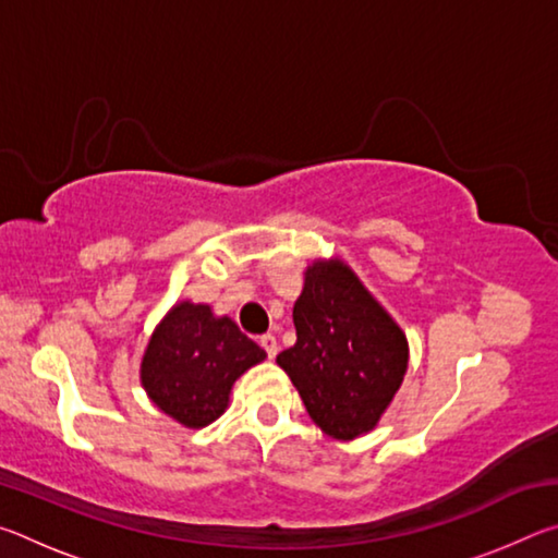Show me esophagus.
Wrapping results in <instances>:
<instances>
[{
	"mask_svg": "<svg viewBox=\"0 0 558 558\" xmlns=\"http://www.w3.org/2000/svg\"><path fill=\"white\" fill-rule=\"evenodd\" d=\"M260 347L266 349V354L270 356V359H276V354H278V339H276V335H263L260 337Z\"/></svg>",
	"mask_w": 558,
	"mask_h": 558,
	"instance_id": "esophagus-1",
	"label": "esophagus"
}]
</instances>
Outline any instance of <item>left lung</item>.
Masks as SVG:
<instances>
[{
  "label": "left lung",
  "mask_w": 558,
  "mask_h": 558,
  "mask_svg": "<svg viewBox=\"0 0 558 558\" xmlns=\"http://www.w3.org/2000/svg\"><path fill=\"white\" fill-rule=\"evenodd\" d=\"M295 347L278 354L323 433L354 440L379 426L409 369V339L342 258H317L292 307Z\"/></svg>",
  "instance_id": "left-lung-1"
}]
</instances>
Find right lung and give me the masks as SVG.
<instances>
[{
	"label": "right lung",
	"mask_w": 558,
	"mask_h": 558,
	"mask_svg": "<svg viewBox=\"0 0 558 558\" xmlns=\"http://www.w3.org/2000/svg\"><path fill=\"white\" fill-rule=\"evenodd\" d=\"M266 352L229 315L179 300L149 335L140 384L159 411L184 428H204L229 409L235 379Z\"/></svg>",
	"instance_id": "obj_1"
}]
</instances>
